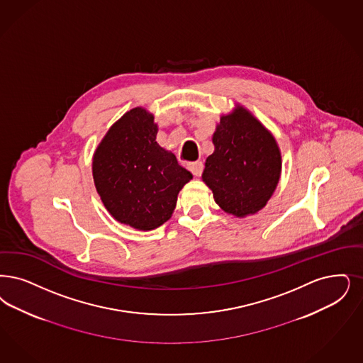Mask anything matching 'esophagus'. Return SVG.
<instances>
[{"label": "esophagus", "instance_id": "1", "mask_svg": "<svg viewBox=\"0 0 363 363\" xmlns=\"http://www.w3.org/2000/svg\"><path fill=\"white\" fill-rule=\"evenodd\" d=\"M188 169L191 172V173H193V175L200 177L201 173H203V162H191V163H189Z\"/></svg>", "mask_w": 363, "mask_h": 363}]
</instances>
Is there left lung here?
<instances>
[{"label":"left lung","instance_id":"1","mask_svg":"<svg viewBox=\"0 0 363 363\" xmlns=\"http://www.w3.org/2000/svg\"><path fill=\"white\" fill-rule=\"evenodd\" d=\"M203 181L218 206L236 218L258 213L276 191L282 157L276 138L243 105L221 115Z\"/></svg>","mask_w":363,"mask_h":363}]
</instances>
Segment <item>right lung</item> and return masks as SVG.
<instances>
[{
	"label": "right lung",
	"mask_w": 363,
	"mask_h": 363,
	"mask_svg": "<svg viewBox=\"0 0 363 363\" xmlns=\"http://www.w3.org/2000/svg\"><path fill=\"white\" fill-rule=\"evenodd\" d=\"M154 115L138 106L108 130L93 155L94 186L112 218L151 231L172 218L178 193L193 175L157 143Z\"/></svg>",
	"instance_id": "1"
}]
</instances>
